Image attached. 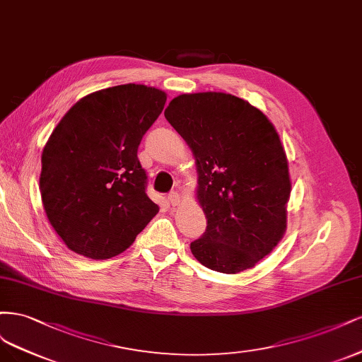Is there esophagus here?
<instances>
[{"mask_svg": "<svg viewBox=\"0 0 362 362\" xmlns=\"http://www.w3.org/2000/svg\"><path fill=\"white\" fill-rule=\"evenodd\" d=\"M167 198H168V203H170L171 206H177V204L180 203V195H179L176 191H171Z\"/></svg>", "mask_w": 362, "mask_h": 362, "instance_id": "obj_1", "label": "esophagus"}]
</instances>
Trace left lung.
Here are the masks:
<instances>
[{
    "label": "left lung",
    "instance_id": "obj_1",
    "mask_svg": "<svg viewBox=\"0 0 362 362\" xmlns=\"http://www.w3.org/2000/svg\"><path fill=\"white\" fill-rule=\"evenodd\" d=\"M164 114L195 156L207 226L191 242L194 257L223 274L250 269L286 230L291 183L274 124L247 100L215 91L180 95Z\"/></svg>",
    "mask_w": 362,
    "mask_h": 362
}]
</instances>
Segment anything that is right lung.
I'll return each mask as SVG.
<instances>
[{
  "mask_svg": "<svg viewBox=\"0 0 362 362\" xmlns=\"http://www.w3.org/2000/svg\"><path fill=\"white\" fill-rule=\"evenodd\" d=\"M165 100L153 87L115 86L83 98L57 124L42 153L40 194L69 250L111 259L159 212L136 153Z\"/></svg>",
  "mask_w": 362,
  "mask_h": 362,
  "instance_id": "right-lung-1",
  "label": "right lung"
}]
</instances>
